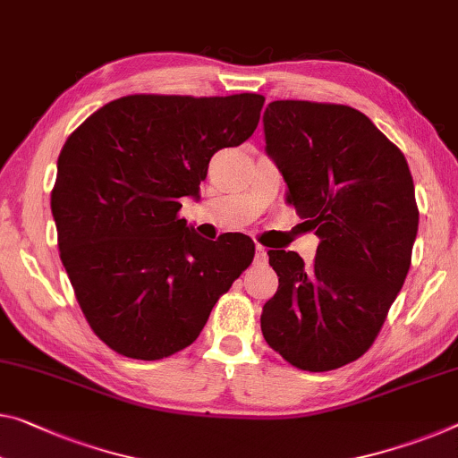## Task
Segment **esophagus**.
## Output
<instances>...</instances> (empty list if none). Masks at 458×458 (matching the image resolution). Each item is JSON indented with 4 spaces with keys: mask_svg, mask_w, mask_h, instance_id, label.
<instances>
[{
    "mask_svg": "<svg viewBox=\"0 0 458 458\" xmlns=\"http://www.w3.org/2000/svg\"><path fill=\"white\" fill-rule=\"evenodd\" d=\"M256 262L258 264H266L268 262V253L262 248V245H256Z\"/></svg>",
    "mask_w": 458,
    "mask_h": 458,
    "instance_id": "obj_1",
    "label": "esophagus"
}]
</instances>
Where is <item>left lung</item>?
I'll return each mask as SVG.
<instances>
[{
    "label": "left lung",
    "instance_id": "left-lung-1",
    "mask_svg": "<svg viewBox=\"0 0 458 458\" xmlns=\"http://www.w3.org/2000/svg\"><path fill=\"white\" fill-rule=\"evenodd\" d=\"M264 135L286 202L321 239L311 268L297 251H268L278 291L259 318L264 340L301 370L340 369L372 346L410 270L420 221L410 165L344 104L276 100Z\"/></svg>",
    "mask_w": 458,
    "mask_h": 458
}]
</instances>
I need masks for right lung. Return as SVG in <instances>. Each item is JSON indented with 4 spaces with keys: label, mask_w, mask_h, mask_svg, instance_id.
<instances>
[{
    "label": "right lung",
    "mask_w": 458,
    "mask_h": 458,
    "mask_svg": "<svg viewBox=\"0 0 458 458\" xmlns=\"http://www.w3.org/2000/svg\"><path fill=\"white\" fill-rule=\"evenodd\" d=\"M264 96L118 98L69 135L51 210L61 262L94 334L118 354L159 360L190 346L256 253L180 219L208 161L248 140Z\"/></svg>",
    "instance_id": "right-lung-1"
}]
</instances>
